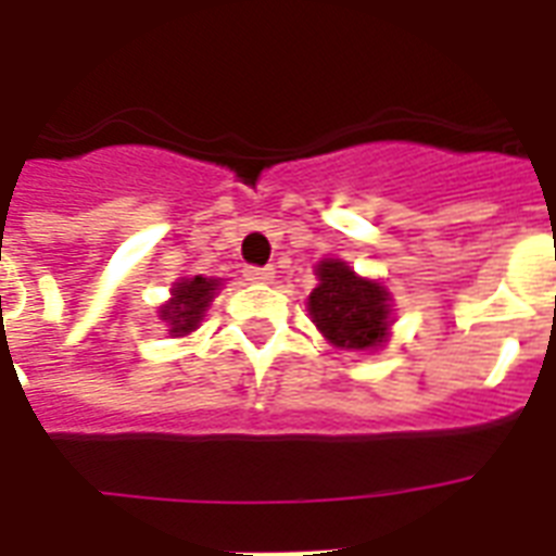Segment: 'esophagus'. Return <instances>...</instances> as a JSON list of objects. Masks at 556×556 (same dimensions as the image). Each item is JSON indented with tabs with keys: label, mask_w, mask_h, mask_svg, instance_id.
Segmentation results:
<instances>
[{
	"label": "esophagus",
	"mask_w": 556,
	"mask_h": 556,
	"mask_svg": "<svg viewBox=\"0 0 556 556\" xmlns=\"http://www.w3.org/2000/svg\"><path fill=\"white\" fill-rule=\"evenodd\" d=\"M244 277L251 282H270L274 279V268H260V265H248L244 268Z\"/></svg>",
	"instance_id": "1"
}]
</instances>
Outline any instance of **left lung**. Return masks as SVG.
<instances>
[{
  "mask_svg": "<svg viewBox=\"0 0 556 556\" xmlns=\"http://www.w3.org/2000/svg\"><path fill=\"white\" fill-rule=\"evenodd\" d=\"M320 286L308 296L317 329L340 349H375L389 329L387 288L361 279L346 262L329 260L317 265Z\"/></svg>",
  "mask_w": 556,
  "mask_h": 556,
  "instance_id": "obj_1",
  "label": "left lung"
}]
</instances>
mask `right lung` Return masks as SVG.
<instances>
[{"mask_svg": "<svg viewBox=\"0 0 556 556\" xmlns=\"http://www.w3.org/2000/svg\"><path fill=\"white\" fill-rule=\"evenodd\" d=\"M218 279H207V277H192V279H181L173 288V300L169 305L161 308V317L169 323V334H190L195 326L201 323L204 312H207V305L213 303V291H216Z\"/></svg>", "mask_w": 556, "mask_h": 556, "instance_id": "add662e5", "label": "right lung"}]
</instances>
